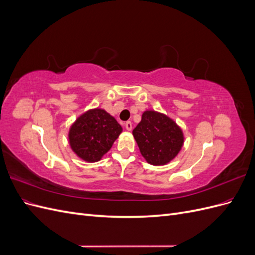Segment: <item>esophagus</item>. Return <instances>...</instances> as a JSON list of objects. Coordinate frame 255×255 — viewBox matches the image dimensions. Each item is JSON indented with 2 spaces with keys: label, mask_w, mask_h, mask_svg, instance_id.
<instances>
[{
  "label": "esophagus",
  "mask_w": 255,
  "mask_h": 255,
  "mask_svg": "<svg viewBox=\"0 0 255 255\" xmlns=\"http://www.w3.org/2000/svg\"><path fill=\"white\" fill-rule=\"evenodd\" d=\"M125 127H126V128H127L128 130H130V129H132V122H130V121H127V122L125 123Z\"/></svg>",
  "instance_id": "1"
}]
</instances>
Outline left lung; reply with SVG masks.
<instances>
[{"label":"left lung","mask_w":255,"mask_h":255,"mask_svg":"<svg viewBox=\"0 0 255 255\" xmlns=\"http://www.w3.org/2000/svg\"><path fill=\"white\" fill-rule=\"evenodd\" d=\"M141 155L151 165H165L176 156L183 145V133L167 116L148 111L133 129Z\"/></svg>","instance_id":"8db88e82"}]
</instances>
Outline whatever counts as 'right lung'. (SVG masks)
Listing matches in <instances>:
<instances>
[{
	"instance_id": "obj_1",
	"label": "right lung",
	"mask_w": 255,
	"mask_h": 255,
	"mask_svg": "<svg viewBox=\"0 0 255 255\" xmlns=\"http://www.w3.org/2000/svg\"><path fill=\"white\" fill-rule=\"evenodd\" d=\"M122 128L104 110H92L82 115L69 132V141L76 155L86 161H98L110 151Z\"/></svg>"
}]
</instances>
